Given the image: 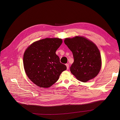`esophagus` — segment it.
I'll use <instances>...</instances> for the list:
<instances>
[{
    "instance_id": "obj_1",
    "label": "esophagus",
    "mask_w": 120,
    "mask_h": 120,
    "mask_svg": "<svg viewBox=\"0 0 120 120\" xmlns=\"http://www.w3.org/2000/svg\"><path fill=\"white\" fill-rule=\"evenodd\" d=\"M66 66L67 67V69H68V68H69V65L68 64H66Z\"/></svg>"
}]
</instances>
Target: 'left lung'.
<instances>
[{"label": "left lung", "instance_id": "left-lung-1", "mask_svg": "<svg viewBox=\"0 0 120 120\" xmlns=\"http://www.w3.org/2000/svg\"><path fill=\"white\" fill-rule=\"evenodd\" d=\"M65 44L73 53L74 62L70 70L79 80L86 82L96 77L100 71L102 60L98 47L82 36L66 38Z\"/></svg>", "mask_w": 120, "mask_h": 120}]
</instances>
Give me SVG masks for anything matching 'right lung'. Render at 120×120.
<instances>
[{
    "label": "right lung",
    "instance_id": "1",
    "mask_svg": "<svg viewBox=\"0 0 120 120\" xmlns=\"http://www.w3.org/2000/svg\"><path fill=\"white\" fill-rule=\"evenodd\" d=\"M62 42L60 38H45L33 43L23 54V67L28 78L40 87L48 88L67 69L56 51Z\"/></svg>",
    "mask_w": 120,
    "mask_h": 120
}]
</instances>
